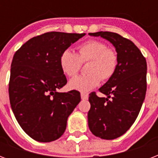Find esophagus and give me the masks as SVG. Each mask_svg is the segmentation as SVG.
Wrapping results in <instances>:
<instances>
[{
  "instance_id": "1",
  "label": "esophagus",
  "mask_w": 158,
  "mask_h": 158,
  "mask_svg": "<svg viewBox=\"0 0 158 158\" xmlns=\"http://www.w3.org/2000/svg\"><path fill=\"white\" fill-rule=\"evenodd\" d=\"M81 98L82 100H87L89 98V95L87 94H84V93H81Z\"/></svg>"
}]
</instances>
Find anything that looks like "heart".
<instances>
[{"mask_svg":"<svg viewBox=\"0 0 158 158\" xmlns=\"http://www.w3.org/2000/svg\"><path fill=\"white\" fill-rule=\"evenodd\" d=\"M89 61L86 75H79L71 79L69 87L71 89L87 93L96 88L101 79L107 80L112 77L117 67V55L115 51L107 48L102 42L87 41L78 47V53L71 49H65L60 56V66L64 74L76 75L82 63Z\"/></svg>","mask_w":158,"mask_h":158,"instance_id":"1","label":"heart"}]
</instances>
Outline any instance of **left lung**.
Returning a JSON list of instances; mask_svg holds the SVG:
<instances>
[{
	"instance_id": "1",
	"label": "left lung",
	"mask_w": 158,
	"mask_h": 158,
	"mask_svg": "<svg viewBox=\"0 0 158 158\" xmlns=\"http://www.w3.org/2000/svg\"><path fill=\"white\" fill-rule=\"evenodd\" d=\"M89 35L107 40L117 53L115 73L99 89L106 98L89 94L91 108L88 113L89 130L95 136L115 139L131 127L142 107L147 90V62L135 43L117 33L98 32Z\"/></svg>"
}]
</instances>
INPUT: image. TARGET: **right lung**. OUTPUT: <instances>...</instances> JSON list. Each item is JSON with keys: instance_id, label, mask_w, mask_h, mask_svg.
I'll return each mask as SVG.
<instances>
[{"instance_id": "obj_1", "label": "right lung", "mask_w": 158, "mask_h": 158, "mask_svg": "<svg viewBox=\"0 0 158 158\" xmlns=\"http://www.w3.org/2000/svg\"><path fill=\"white\" fill-rule=\"evenodd\" d=\"M85 33L49 32L26 42L14 55L9 96L23 131L36 141L58 139L81 100L76 90L58 92L67 83L60 56Z\"/></svg>"}]
</instances>
